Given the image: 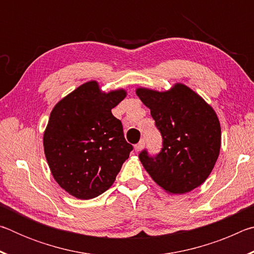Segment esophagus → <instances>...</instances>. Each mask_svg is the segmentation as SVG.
<instances>
[{"label":"esophagus","mask_w":254,"mask_h":254,"mask_svg":"<svg viewBox=\"0 0 254 254\" xmlns=\"http://www.w3.org/2000/svg\"><path fill=\"white\" fill-rule=\"evenodd\" d=\"M143 147H144V140H141L139 143L134 145V150H135V152H140L141 150L143 149Z\"/></svg>","instance_id":"esophagus-1"}]
</instances>
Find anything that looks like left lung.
<instances>
[{
	"label": "left lung",
	"mask_w": 254,
	"mask_h": 254,
	"mask_svg": "<svg viewBox=\"0 0 254 254\" xmlns=\"http://www.w3.org/2000/svg\"><path fill=\"white\" fill-rule=\"evenodd\" d=\"M136 95L150 109L162 135L156 157L139 154L144 169L163 190L186 194L212 173L221 149V124L212 106L182 83L168 91L137 87Z\"/></svg>",
	"instance_id": "obj_1"
}]
</instances>
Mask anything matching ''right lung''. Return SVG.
I'll return each mask as SVG.
<instances>
[{
  "instance_id": "right-lung-1",
  "label": "right lung",
  "mask_w": 254,
  "mask_h": 254,
  "mask_svg": "<svg viewBox=\"0 0 254 254\" xmlns=\"http://www.w3.org/2000/svg\"><path fill=\"white\" fill-rule=\"evenodd\" d=\"M127 96L123 88L103 92L89 80L60 100L44 133L47 162L56 182L78 199H92L113 185L132 145L112 109Z\"/></svg>"
}]
</instances>
